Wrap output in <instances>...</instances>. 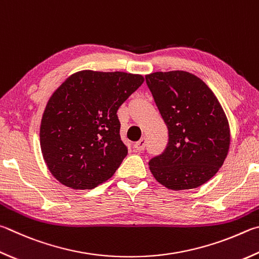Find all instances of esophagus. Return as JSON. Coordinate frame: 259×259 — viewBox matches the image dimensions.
<instances>
[{
  "mask_svg": "<svg viewBox=\"0 0 259 259\" xmlns=\"http://www.w3.org/2000/svg\"><path fill=\"white\" fill-rule=\"evenodd\" d=\"M146 145H147V143H146V138H142L139 142L135 144V148L139 150V152H143V150L146 148Z\"/></svg>",
  "mask_w": 259,
  "mask_h": 259,
  "instance_id": "esophagus-1",
  "label": "esophagus"
}]
</instances>
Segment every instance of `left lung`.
Returning a JSON list of instances; mask_svg holds the SVG:
<instances>
[{
  "instance_id": "1",
  "label": "left lung",
  "mask_w": 259,
  "mask_h": 259,
  "mask_svg": "<svg viewBox=\"0 0 259 259\" xmlns=\"http://www.w3.org/2000/svg\"><path fill=\"white\" fill-rule=\"evenodd\" d=\"M145 78L168 131L165 149L148 162L150 172L172 190L204 185L229 152L230 129L222 106L207 84L189 72H155Z\"/></svg>"
}]
</instances>
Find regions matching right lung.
Masks as SVG:
<instances>
[{
  "mask_svg": "<svg viewBox=\"0 0 259 259\" xmlns=\"http://www.w3.org/2000/svg\"><path fill=\"white\" fill-rule=\"evenodd\" d=\"M144 82L125 72L80 71L56 89L40 123V148L52 175L72 189H93L128 154L116 112Z\"/></svg>",
  "mask_w": 259,
  "mask_h": 259,
  "instance_id": "add662e5",
  "label": "right lung"
}]
</instances>
